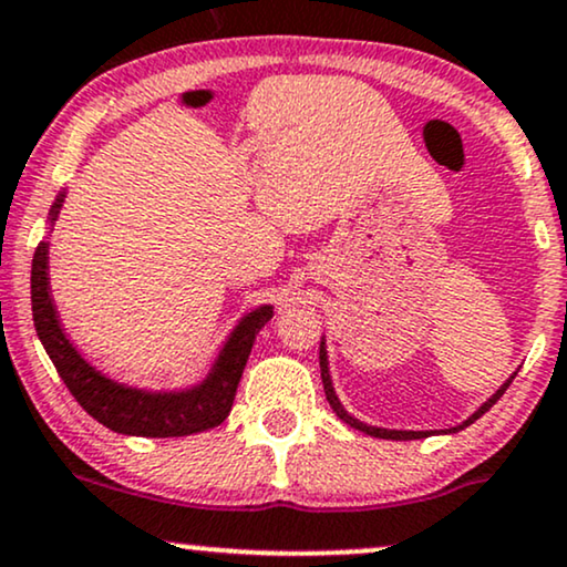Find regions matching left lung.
<instances>
[{"instance_id": "1", "label": "left lung", "mask_w": 567, "mask_h": 567, "mask_svg": "<svg viewBox=\"0 0 567 567\" xmlns=\"http://www.w3.org/2000/svg\"><path fill=\"white\" fill-rule=\"evenodd\" d=\"M320 379H323V389H326V400H328V404H331V410L337 412V415L341 417V421H344L347 425H352V429H358V431H362V433H368V436H375V439H394V442H408V439H425V436H431V433H436V431H391V429H379V425H368V423H362V421H358V417H352L349 415V412L341 408V402H339V396H337V391H333V383H331V370H328V354H326V341H320ZM515 375H509V381H513ZM509 381H505L502 383V386L494 391L492 396H488V400L481 404V408L473 412L471 417H467L465 423H460L457 429H450V433H454V431H463V429H467V425L471 423H476L481 415H484V412L492 408L494 402L499 400L502 394H505L507 391V386H509ZM446 433V431H444Z\"/></svg>"}]
</instances>
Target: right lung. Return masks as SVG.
<instances>
[{
  "label": "right lung",
  "instance_id": "obj_1",
  "mask_svg": "<svg viewBox=\"0 0 567 567\" xmlns=\"http://www.w3.org/2000/svg\"><path fill=\"white\" fill-rule=\"evenodd\" d=\"M65 199V192L54 199L49 209V223L58 220V213ZM31 307L33 326L44 344L49 360L58 368L60 379L65 381L75 402L89 412L94 421L107 425L115 433L128 436H188L215 429L228 417L234 404L236 386H239L244 365H247L251 344L260 328L272 318V307L262 305L247 312L234 328L226 344H223L218 360L207 379L197 386L184 391H144L131 389L100 373L81 358V352L70 344L62 331L58 310H54L52 291H49V244L41 241L31 265Z\"/></svg>",
  "mask_w": 567,
  "mask_h": 567
}]
</instances>
